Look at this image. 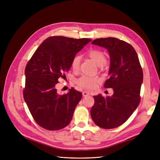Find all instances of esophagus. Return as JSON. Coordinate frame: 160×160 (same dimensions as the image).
Masks as SVG:
<instances>
[{
    "label": "esophagus",
    "mask_w": 160,
    "mask_h": 160,
    "mask_svg": "<svg viewBox=\"0 0 160 160\" xmlns=\"http://www.w3.org/2000/svg\"><path fill=\"white\" fill-rule=\"evenodd\" d=\"M82 94H83V97H86L89 95V93L88 91H83V93H82Z\"/></svg>",
    "instance_id": "34e87169"
}]
</instances>
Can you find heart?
I'll return each mask as SVG.
<instances>
[{
  "label": "heart",
  "instance_id": "1",
  "mask_svg": "<svg viewBox=\"0 0 160 160\" xmlns=\"http://www.w3.org/2000/svg\"><path fill=\"white\" fill-rule=\"evenodd\" d=\"M88 55L93 60L95 63L103 67L105 66V62L106 57L104 53L99 50L91 49L88 52ZM81 62V57L79 55H75L71 61V67L74 71H77L79 69ZM98 79L95 77L89 76H82L77 80V83L81 88L86 89H91L94 88Z\"/></svg>",
  "mask_w": 160,
  "mask_h": 160
}]
</instances>
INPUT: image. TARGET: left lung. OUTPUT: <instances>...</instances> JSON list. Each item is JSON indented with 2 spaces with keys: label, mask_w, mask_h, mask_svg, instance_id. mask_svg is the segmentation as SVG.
Here are the masks:
<instances>
[{
  "label": "left lung",
  "mask_w": 160,
  "mask_h": 160,
  "mask_svg": "<svg viewBox=\"0 0 160 160\" xmlns=\"http://www.w3.org/2000/svg\"><path fill=\"white\" fill-rule=\"evenodd\" d=\"M91 44L104 47L110 58L109 78L105 88H112L113 94L105 98L94 96L95 104L91 109L94 123L104 129L118 128L128 119L138 107L143 71L134 48L117 38H101Z\"/></svg>",
  "instance_id": "left-lung-1"
}]
</instances>
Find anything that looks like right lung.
Returning a JSON list of instances; mask_svg holds the SVG:
<instances>
[{"mask_svg":"<svg viewBox=\"0 0 160 160\" xmlns=\"http://www.w3.org/2000/svg\"><path fill=\"white\" fill-rule=\"evenodd\" d=\"M89 38L62 36L46 38L26 66L23 97L35 122L47 130H59L68 125L82 93L74 88L60 95L58 79L71 67L77 52L91 42Z\"/></svg>","mask_w":160,"mask_h":160,"instance_id":"obj_1","label":"right lung"}]
</instances>
